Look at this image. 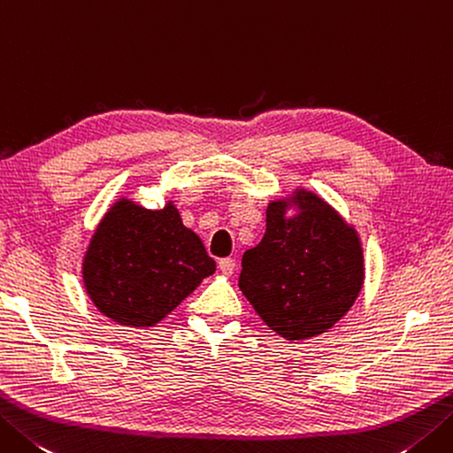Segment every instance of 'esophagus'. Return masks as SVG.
<instances>
[{
  "instance_id": "1",
  "label": "esophagus",
  "mask_w": 453,
  "mask_h": 453,
  "mask_svg": "<svg viewBox=\"0 0 453 453\" xmlns=\"http://www.w3.org/2000/svg\"><path fill=\"white\" fill-rule=\"evenodd\" d=\"M218 267H219V271L224 273V274H234V271H235V259H232V257H226V259H219V263H218Z\"/></svg>"
}]
</instances>
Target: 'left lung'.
<instances>
[{
    "label": "left lung",
    "mask_w": 453,
    "mask_h": 453,
    "mask_svg": "<svg viewBox=\"0 0 453 453\" xmlns=\"http://www.w3.org/2000/svg\"><path fill=\"white\" fill-rule=\"evenodd\" d=\"M290 205L295 217H287ZM365 263L356 227L314 192L298 188L267 206L261 243L242 259L239 288L273 332L288 342L316 338L359 296Z\"/></svg>",
    "instance_id": "obj_1"
}]
</instances>
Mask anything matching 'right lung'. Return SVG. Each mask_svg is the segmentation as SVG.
<instances>
[{
    "label": "right lung",
    "instance_id": "add662e5",
    "mask_svg": "<svg viewBox=\"0 0 453 453\" xmlns=\"http://www.w3.org/2000/svg\"><path fill=\"white\" fill-rule=\"evenodd\" d=\"M214 271L216 261L173 202L147 210L127 198L105 211L82 261L94 306L133 327L161 322Z\"/></svg>",
    "mask_w": 453,
    "mask_h": 453
}]
</instances>
